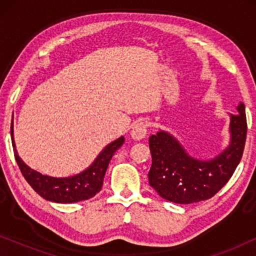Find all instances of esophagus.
<instances>
[{"mask_svg": "<svg viewBox=\"0 0 256 256\" xmlns=\"http://www.w3.org/2000/svg\"><path fill=\"white\" fill-rule=\"evenodd\" d=\"M146 130H148V124H146V122L140 121L138 124H134V127H132L130 132V135L132 138L136 140V141H140V140L146 138Z\"/></svg>", "mask_w": 256, "mask_h": 256, "instance_id": "34e87169", "label": "esophagus"}]
</instances>
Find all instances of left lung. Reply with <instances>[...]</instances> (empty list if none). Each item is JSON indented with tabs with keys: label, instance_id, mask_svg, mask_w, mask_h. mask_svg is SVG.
Returning <instances> with one entry per match:
<instances>
[{
	"label": "left lung",
	"instance_id": "1",
	"mask_svg": "<svg viewBox=\"0 0 256 256\" xmlns=\"http://www.w3.org/2000/svg\"><path fill=\"white\" fill-rule=\"evenodd\" d=\"M230 114V144L219 155L202 160L186 152L178 140L160 130L149 138L152 168L149 184L163 199L176 204H191L212 198L232 177L244 154L247 135L244 104Z\"/></svg>",
	"mask_w": 256,
	"mask_h": 256
}]
</instances>
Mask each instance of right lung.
<instances>
[{
  "label": "right lung",
  "instance_id": "obj_1",
  "mask_svg": "<svg viewBox=\"0 0 256 256\" xmlns=\"http://www.w3.org/2000/svg\"><path fill=\"white\" fill-rule=\"evenodd\" d=\"M10 130H12L14 155H15L16 162L26 180L40 197L48 202H62V204L82 202L94 197L102 188L104 174H106L112 157L124 142V138L121 136L110 143L86 170L71 177L57 178L42 174L38 171L31 169L23 162L18 156L15 141H14L12 122Z\"/></svg>",
  "mask_w": 256,
  "mask_h": 256
}]
</instances>
